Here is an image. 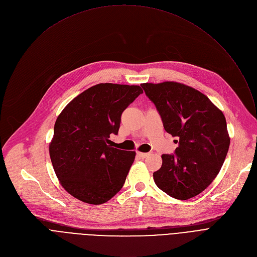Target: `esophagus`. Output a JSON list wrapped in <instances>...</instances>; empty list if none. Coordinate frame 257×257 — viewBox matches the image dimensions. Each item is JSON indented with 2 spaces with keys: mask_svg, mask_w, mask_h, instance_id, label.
Instances as JSON below:
<instances>
[{
  "mask_svg": "<svg viewBox=\"0 0 257 257\" xmlns=\"http://www.w3.org/2000/svg\"><path fill=\"white\" fill-rule=\"evenodd\" d=\"M149 153H137V156L138 157H140V158H142V159H144V158H146V157H149Z\"/></svg>",
  "mask_w": 257,
  "mask_h": 257,
  "instance_id": "1",
  "label": "esophagus"
}]
</instances>
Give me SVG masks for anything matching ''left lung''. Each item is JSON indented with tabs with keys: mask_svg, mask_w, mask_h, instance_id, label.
<instances>
[{
	"mask_svg": "<svg viewBox=\"0 0 257 257\" xmlns=\"http://www.w3.org/2000/svg\"><path fill=\"white\" fill-rule=\"evenodd\" d=\"M156 105L165 130L176 137L173 155H163L154 173L157 186L171 197L192 198L214 180L227 157L230 137L226 118L209 98L185 84L142 83Z\"/></svg>",
	"mask_w": 257,
	"mask_h": 257,
	"instance_id": "obj_1",
	"label": "left lung"
}]
</instances>
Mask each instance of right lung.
<instances>
[{
  "label": "right lung",
  "instance_id": "obj_1",
  "mask_svg": "<svg viewBox=\"0 0 257 257\" xmlns=\"http://www.w3.org/2000/svg\"><path fill=\"white\" fill-rule=\"evenodd\" d=\"M143 90L138 85L96 84L72 99L57 118L50 157L64 189L101 204L123 187L135 152L112 148L122 113Z\"/></svg>",
  "mask_w": 257,
  "mask_h": 257
}]
</instances>
